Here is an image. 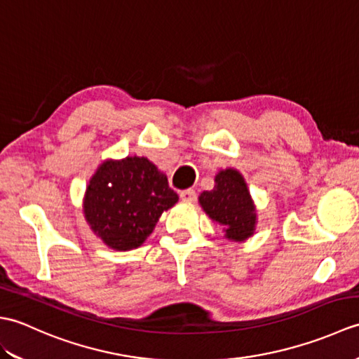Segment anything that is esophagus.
<instances>
[{
    "label": "esophagus",
    "instance_id": "1",
    "mask_svg": "<svg viewBox=\"0 0 359 359\" xmlns=\"http://www.w3.org/2000/svg\"><path fill=\"white\" fill-rule=\"evenodd\" d=\"M196 197H197V194H196L194 189H191V188L180 191V199L185 201V202H194Z\"/></svg>",
    "mask_w": 359,
    "mask_h": 359
}]
</instances>
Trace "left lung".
I'll use <instances>...</instances> for the list:
<instances>
[{"label":"left lung","mask_w":359,"mask_h":359,"mask_svg":"<svg viewBox=\"0 0 359 359\" xmlns=\"http://www.w3.org/2000/svg\"><path fill=\"white\" fill-rule=\"evenodd\" d=\"M216 187L199 197L203 211L224 226L225 236L233 241H245L255 231L256 212L245 180L236 170L220 171Z\"/></svg>","instance_id":"left-lung-1"}]
</instances>
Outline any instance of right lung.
<instances>
[{
  "label": "right lung",
  "instance_id": "right-lung-1",
  "mask_svg": "<svg viewBox=\"0 0 359 359\" xmlns=\"http://www.w3.org/2000/svg\"><path fill=\"white\" fill-rule=\"evenodd\" d=\"M177 201L166 175L148 158L108 160L89 182L85 216L106 245L126 251L142 245L162 212Z\"/></svg>",
  "mask_w": 359,
  "mask_h": 359
}]
</instances>
